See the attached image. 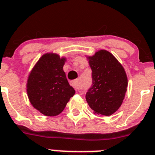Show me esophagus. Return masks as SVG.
<instances>
[{"instance_id":"1","label":"esophagus","mask_w":155,"mask_h":155,"mask_svg":"<svg viewBox=\"0 0 155 155\" xmlns=\"http://www.w3.org/2000/svg\"><path fill=\"white\" fill-rule=\"evenodd\" d=\"M71 85L75 88V90H80L81 89V86H80V83H79V80H75L71 82Z\"/></svg>"}]
</instances>
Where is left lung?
<instances>
[{"instance_id": "1", "label": "left lung", "mask_w": 155, "mask_h": 155, "mask_svg": "<svg viewBox=\"0 0 155 155\" xmlns=\"http://www.w3.org/2000/svg\"><path fill=\"white\" fill-rule=\"evenodd\" d=\"M92 70V84L86 100L95 114L110 116L121 106L128 79L123 66L106 50H100L88 58Z\"/></svg>"}]
</instances>
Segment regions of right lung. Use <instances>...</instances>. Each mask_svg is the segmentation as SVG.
Masks as SVG:
<instances>
[{
	"instance_id": "obj_1",
	"label": "right lung",
	"mask_w": 155,
	"mask_h": 155,
	"mask_svg": "<svg viewBox=\"0 0 155 155\" xmlns=\"http://www.w3.org/2000/svg\"><path fill=\"white\" fill-rule=\"evenodd\" d=\"M65 59L46 53L38 60L30 73L27 91L31 105L45 116L60 114L75 94L63 70Z\"/></svg>"
}]
</instances>
